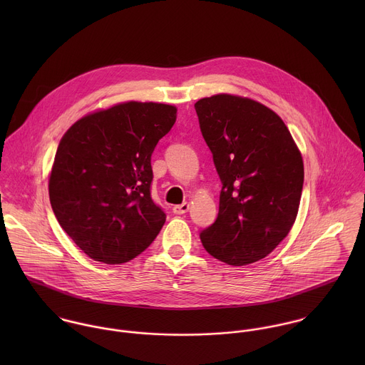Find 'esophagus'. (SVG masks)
I'll return each mask as SVG.
<instances>
[{"instance_id":"34e87169","label":"esophagus","mask_w":365,"mask_h":365,"mask_svg":"<svg viewBox=\"0 0 365 365\" xmlns=\"http://www.w3.org/2000/svg\"><path fill=\"white\" fill-rule=\"evenodd\" d=\"M188 209H190V204H188V202H184V204H181V205H175V207L173 208V212H174L175 215H184V213L188 212Z\"/></svg>"}]
</instances>
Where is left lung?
<instances>
[{
  "mask_svg": "<svg viewBox=\"0 0 365 365\" xmlns=\"http://www.w3.org/2000/svg\"><path fill=\"white\" fill-rule=\"evenodd\" d=\"M222 181L216 220L201 232L209 255L230 265L268 256L299 208L304 161L288 128L269 108L230 94L195 104Z\"/></svg>",
  "mask_w": 365,
  "mask_h": 365,
  "instance_id": "8db88e82",
  "label": "left lung"
}]
</instances>
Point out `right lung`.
I'll return each instance as SVG.
<instances>
[{
	"label": "right lung",
	"instance_id": "add662e5",
	"mask_svg": "<svg viewBox=\"0 0 365 365\" xmlns=\"http://www.w3.org/2000/svg\"><path fill=\"white\" fill-rule=\"evenodd\" d=\"M175 118L173 105L130 101L81 118L61 138L51 204L63 230L93 260H132L161 230L165 213L150 195V160Z\"/></svg>",
	"mask_w": 365,
	"mask_h": 365
}]
</instances>
